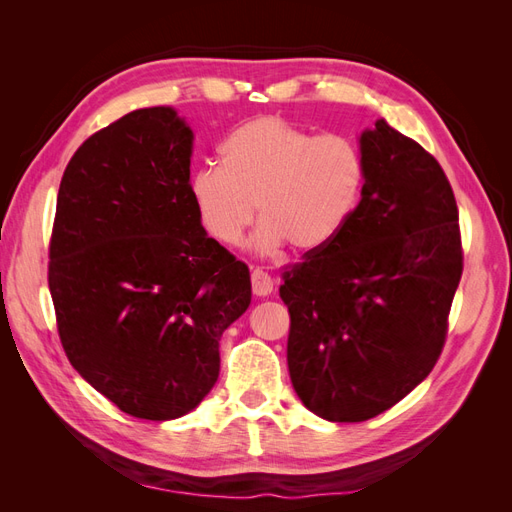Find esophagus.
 <instances>
[{
	"instance_id": "obj_1",
	"label": "esophagus",
	"mask_w": 512,
	"mask_h": 512,
	"mask_svg": "<svg viewBox=\"0 0 512 512\" xmlns=\"http://www.w3.org/2000/svg\"><path fill=\"white\" fill-rule=\"evenodd\" d=\"M273 277L269 273H265L262 269H254L252 271V290L256 297H267V294L273 292Z\"/></svg>"
}]
</instances>
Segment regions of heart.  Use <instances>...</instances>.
I'll return each mask as SVG.
<instances>
[{
	"instance_id": "b5f03b06",
	"label": "heart",
	"mask_w": 512,
	"mask_h": 512,
	"mask_svg": "<svg viewBox=\"0 0 512 512\" xmlns=\"http://www.w3.org/2000/svg\"><path fill=\"white\" fill-rule=\"evenodd\" d=\"M222 166L190 177L200 224L220 245H237L245 228L258 252L288 243L309 252L333 241L352 215L365 179L363 153L339 134L314 136L280 115H262L232 130L220 145Z\"/></svg>"
}]
</instances>
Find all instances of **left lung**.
Wrapping results in <instances>:
<instances>
[{
  "instance_id": "8db88e82",
  "label": "left lung",
  "mask_w": 512,
  "mask_h": 512,
  "mask_svg": "<svg viewBox=\"0 0 512 512\" xmlns=\"http://www.w3.org/2000/svg\"><path fill=\"white\" fill-rule=\"evenodd\" d=\"M361 153V203L280 286L294 391L335 423L369 421L429 376L463 271L459 209L438 160L384 119L363 132Z\"/></svg>"
}]
</instances>
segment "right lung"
Returning <instances> with one entry per match:
<instances>
[{
    "label": "right lung",
    "mask_w": 512,
    "mask_h": 512,
    "mask_svg": "<svg viewBox=\"0 0 512 512\" xmlns=\"http://www.w3.org/2000/svg\"><path fill=\"white\" fill-rule=\"evenodd\" d=\"M192 130L138 108L91 134L59 183L49 290L72 367L145 421L194 410L220 339L252 301L250 269L207 237L190 196Z\"/></svg>",
    "instance_id": "right-lung-1"
}]
</instances>
